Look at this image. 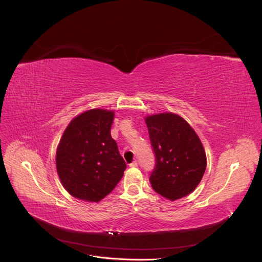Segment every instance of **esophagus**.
<instances>
[{"label":"esophagus","instance_id":"esophagus-1","mask_svg":"<svg viewBox=\"0 0 262 262\" xmlns=\"http://www.w3.org/2000/svg\"><path fill=\"white\" fill-rule=\"evenodd\" d=\"M130 166H131V167H137V166H138V162H137V161H133V162L130 164Z\"/></svg>","mask_w":262,"mask_h":262}]
</instances>
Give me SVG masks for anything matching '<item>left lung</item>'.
<instances>
[{
    "label": "left lung",
    "mask_w": 262,
    "mask_h": 262,
    "mask_svg": "<svg viewBox=\"0 0 262 262\" xmlns=\"http://www.w3.org/2000/svg\"><path fill=\"white\" fill-rule=\"evenodd\" d=\"M155 167L149 182L155 191L175 201L191 193L207 168V156L199 137L189 123L172 113L145 118Z\"/></svg>",
    "instance_id": "left-lung-1"
}]
</instances>
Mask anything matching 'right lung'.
I'll use <instances>...</instances> for the list:
<instances>
[{"label":"right lung","instance_id":"right-lung-1","mask_svg":"<svg viewBox=\"0 0 262 262\" xmlns=\"http://www.w3.org/2000/svg\"><path fill=\"white\" fill-rule=\"evenodd\" d=\"M114 112L91 109L70 122L57 148V171L67 191L77 199L98 202L123 176L125 162L110 129Z\"/></svg>","mask_w":262,"mask_h":262}]
</instances>
